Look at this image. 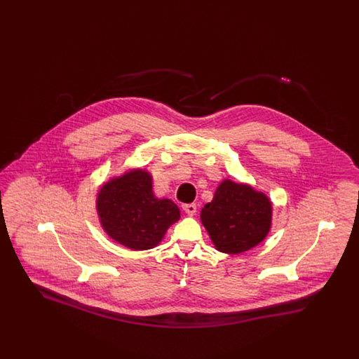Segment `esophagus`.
<instances>
[{
  "label": "esophagus",
  "mask_w": 359,
  "mask_h": 359,
  "mask_svg": "<svg viewBox=\"0 0 359 359\" xmlns=\"http://www.w3.org/2000/svg\"><path fill=\"white\" fill-rule=\"evenodd\" d=\"M183 210L186 211V214H187V215L192 217V215H195V214H196V205H194V203L183 205Z\"/></svg>",
  "instance_id": "1"
}]
</instances>
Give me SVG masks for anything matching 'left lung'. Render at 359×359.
<instances>
[{
  "label": "left lung",
  "instance_id": "8db88e82",
  "mask_svg": "<svg viewBox=\"0 0 359 359\" xmlns=\"http://www.w3.org/2000/svg\"><path fill=\"white\" fill-rule=\"evenodd\" d=\"M202 223L217 250L238 255L264 241L271 230L272 203L256 189L224 180L202 208Z\"/></svg>",
  "mask_w": 359,
  "mask_h": 359
}]
</instances>
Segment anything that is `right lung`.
Wrapping results in <instances>:
<instances>
[{"label":"right lung","mask_w":359,"mask_h":359,"mask_svg":"<svg viewBox=\"0 0 359 359\" xmlns=\"http://www.w3.org/2000/svg\"><path fill=\"white\" fill-rule=\"evenodd\" d=\"M97 210L104 231L132 250L152 249L180 218L179 207L172 201L154 196L152 177L141 170L103 184Z\"/></svg>","instance_id":"add662e5"}]
</instances>
